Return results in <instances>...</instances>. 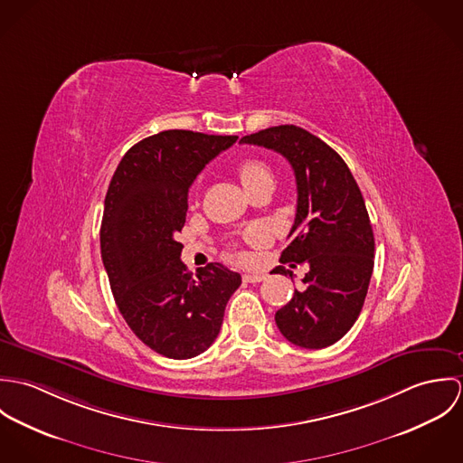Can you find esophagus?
I'll use <instances>...</instances> for the list:
<instances>
[{
    "label": "esophagus",
    "mask_w": 463,
    "mask_h": 463,
    "mask_svg": "<svg viewBox=\"0 0 463 463\" xmlns=\"http://www.w3.org/2000/svg\"><path fill=\"white\" fill-rule=\"evenodd\" d=\"M244 278V281L246 283H260V281H264L265 279V274H262V272H253V274H244L242 276Z\"/></svg>",
    "instance_id": "esophagus-1"
}]
</instances>
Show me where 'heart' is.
Listing matches in <instances>:
<instances>
[{
    "label": "heart",
    "instance_id": "b5f03b06",
    "mask_svg": "<svg viewBox=\"0 0 463 463\" xmlns=\"http://www.w3.org/2000/svg\"><path fill=\"white\" fill-rule=\"evenodd\" d=\"M239 178L244 185V189L250 193L260 185H274V175L270 171V167L262 162V160H257V158H250V160H244L241 165H239ZM246 241L253 246H260L267 241V233H265L262 228H251L248 233H246ZM235 257L239 260H246L248 257L244 253H235Z\"/></svg>",
    "mask_w": 463,
    "mask_h": 463
}]
</instances>
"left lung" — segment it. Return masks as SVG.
<instances>
[{
  "label": "left lung",
  "instance_id": "obj_1",
  "mask_svg": "<svg viewBox=\"0 0 463 463\" xmlns=\"http://www.w3.org/2000/svg\"><path fill=\"white\" fill-rule=\"evenodd\" d=\"M241 142L283 155L298 185L292 242L279 262L310 269L305 288L276 312V326L299 347H328L358 319L374 267V235L358 184L335 149L299 127L265 128ZM274 270L288 272L281 265Z\"/></svg>",
  "mask_w": 463,
  "mask_h": 463
}]
</instances>
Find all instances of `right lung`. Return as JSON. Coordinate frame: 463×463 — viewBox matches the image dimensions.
Here are the masks:
<instances>
[{
	"instance_id": "right-lung-1",
	"label": "right lung",
	"mask_w": 463,
	"mask_h": 463,
	"mask_svg": "<svg viewBox=\"0 0 463 463\" xmlns=\"http://www.w3.org/2000/svg\"><path fill=\"white\" fill-rule=\"evenodd\" d=\"M237 138L191 130L146 137L127 151L107 191L99 241L116 305L130 330L167 358L187 360L213 344L242 281L217 262L193 276L175 239L193 182Z\"/></svg>"
}]
</instances>
